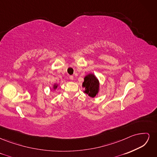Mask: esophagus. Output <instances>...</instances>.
I'll return each instance as SVG.
<instances>
[{"mask_svg": "<svg viewBox=\"0 0 157 157\" xmlns=\"http://www.w3.org/2000/svg\"><path fill=\"white\" fill-rule=\"evenodd\" d=\"M73 78H74V77H73V76H72V75L69 76V79H70V80H73Z\"/></svg>", "mask_w": 157, "mask_h": 157, "instance_id": "obj_1", "label": "esophagus"}]
</instances>
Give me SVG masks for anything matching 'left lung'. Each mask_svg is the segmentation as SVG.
I'll return each instance as SVG.
<instances>
[{"mask_svg": "<svg viewBox=\"0 0 157 157\" xmlns=\"http://www.w3.org/2000/svg\"><path fill=\"white\" fill-rule=\"evenodd\" d=\"M82 86L84 88V93L90 97L94 98L99 91V81L94 74L89 73L84 77Z\"/></svg>", "mask_w": 157, "mask_h": 157, "instance_id": "left-lung-1", "label": "left lung"}]
</instances>
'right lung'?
<instances>
[{"instance_id": "add662e5", "label": "right lung", "mask_w": 157, "mask_h": 157, "mask_svg": "<svg viewBox=\"0 0 157 157\" xmlns=\"http://www.w3.org/2000/svg\"><path fill=\"white\" fill-rule=\"evenodd\" d=\"M58 86H59L58 84H54L53 86H52V89H53L54 90H56L57 88H58Z\"/></svg>"}]
</instances>
